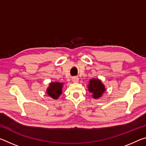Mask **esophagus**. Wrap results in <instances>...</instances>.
Returning a JSON list of instances; mask_svg holds the SVG:
<instances>
[{
  "instance_id": "34e87169",
  "label": "esophagus",
  "mask_w": 146,
  "mask_h": 146,
  "mask_svg": "<svg viewBox=\"0 0 146 146\" xmlns=\"http://www.w3.org/2000/svg\"><path fill=\"white\" fill-rule=\"evenodd\" d=\"M78 78L76 77V76H74V77L72 78V81L73 82H78Z\"/></svg>"
}]
</instances>
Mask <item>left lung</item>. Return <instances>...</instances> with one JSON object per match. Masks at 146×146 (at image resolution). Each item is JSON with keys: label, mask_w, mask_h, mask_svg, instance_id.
<instances>
[{"label": "left lung", "mask_w": 146, "mask_h": 146, "mask_svg": "<svg viewBox=\"0 0 146 146\" xmlns=\"http://www.w3.org/2000/svg\"><path fill=\"white\" fill-rule=\"evenodd\" d=\"M89 91L93 93V97L98 98L104 92L105 87L98 79H92L88 86Z\"/></svg>", "instance_id": "8db88e82"}]
</instances>
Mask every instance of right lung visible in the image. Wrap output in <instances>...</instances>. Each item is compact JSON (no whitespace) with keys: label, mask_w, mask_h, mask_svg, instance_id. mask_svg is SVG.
Instances as JSON below:
<instances>
[{"label":"right lung","mask_w":146,"mask_h":146,"mask_svg":"<svg viewBox=\"0 0 146 146\" xmlns=\"http://www.w3.org/2000/svg\"><path fill=\"white\" fill-rule=\"evenodd\" d=\"M63 84L60 82H53L50 84V86L47 90L48 95L54 99L58 98L62 93V88Z\"/></svg>","instance_id":"1"}]
</instances>
